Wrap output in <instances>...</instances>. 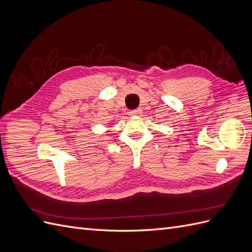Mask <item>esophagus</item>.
I'll use <instances>...</instances> for the list:
<instances>
[{
	"mask_svg": "<svg viewBox=\"0 0 252 252\" xmlns=\"http://www.w3.org/2000/svg\"><path fill=\"white\" fill-rule=\"evenodd\" d=\"M129 114H130V116H135V117H140L141 114H142V110L139 108V109H134V110H131V111H129Z\"/></svg>",
	"mask_w": 252,
	"mask_h": 252,
	"instance_id": "esophagus-1",
	"label": "esophagus"
}]
</instances>
